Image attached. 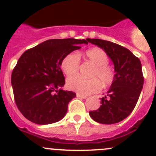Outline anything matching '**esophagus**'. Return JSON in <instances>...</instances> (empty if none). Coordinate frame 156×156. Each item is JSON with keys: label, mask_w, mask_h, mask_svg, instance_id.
I'll return each instance as SVG.
<instances>
[{"label": "esophagus", "mask_w": 156, "mask_h": 156, "mask_svg": "<svg viewBox=\"0 0 156 156\" xmlns=\"http://www.w3.org/2000/svg\"><path fill=\"white\" fill-rule=\"evenodd\" d=\"M76 97H78V98H83V99H85V98H87V96H85V95H82V94H79V93H77L76 94Z\"/></svg>", "instance_id": "esophagus-1"}]
</instances>
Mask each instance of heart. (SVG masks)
<instances>
[{"label": "heart", "mask_w": 156, "mask_h": 156, "mask_svg": "<svg viewBox=\"0 0 156 156\" xmlns=\"http://www.w3.org/2000/svg\"><path fill=\"white\" fill-rule=\"evenodd\" d=\"M80 55H83L94 65L90 75L93 78L85 79L80 76L69 77L66 85L69 90L78 92L82 95H88L101 90V82L104 87H108L112 83L115 79V71L108 65L109 58L108 55L99 48H93L84 53L78 55L76 53L67 55L61 63V68L66 75L72 76L77 73L80 67Z\"/></svg>", "instance_id": "1"}]
</instances>
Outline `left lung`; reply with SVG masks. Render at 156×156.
<instances>
[{"label": "left lung", "mask_w": 156, "mask_h": 156, "mask_svg": "<svg viewBox=\"0 0 156 156\" xmlns=\"http://www.w3.org/2000/svg\"><path fill=\"white\" fill-rule=\"evenodd\" d=\"M88 42L106 52L114 65L115 79L108 94L101 98L98 109L90 111L91 119L103 124H113L126 119L138 101L144 84L140 59L127 48L101 39H90Z\"/></svg>", "instance_id": "left-lung-1"}]
</instances>
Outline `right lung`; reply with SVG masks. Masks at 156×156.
Here are the masks:
<instances>
[{
  "label": "right lung",
  "instance_id": "1",
  "mask_svg": "<svg viewBox=\"0 0 156 156\" xmlns=\"http://www.w3.org/2000/svg\"><path fill=\"white\" fill-rule=\"evenodd\" d=\"M87 40L51 39L26 51L12 73V86L16 105L27 119L46 125L61 120L68 104L76 96L62 89L65 77L62 59Z\"/></svg>",
  "mask_w": 156,
  "mask_h": 156
}]
</instances>
